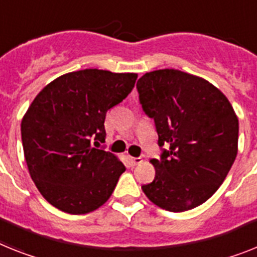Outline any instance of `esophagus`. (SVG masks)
I'll use <instances>...</instances> for the list:
<instances>
[{
	"instance_id": "1",
	"label": "esophagus",
	"mask_w": 257,
	"mask_h": 257,
	"mask_svg": "<svg viewBox=\"0 0 257 257\" xmlns=\"http://www.w3.org/2000/svg\"><path fill=\"white\" fill-rule=\"evenodd\" d=\"M131 163H132L133 166H136V165H139V163H141L142 162V159L140 158V157H131Z\"/></svg>"
}]
</instances>
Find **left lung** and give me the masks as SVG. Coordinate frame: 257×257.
<instances>
[{
  "label": "left lung",
  "instance_id": "obj_1",
  "mask_svg": "<svg viewBox=\"0 0 257 257\" xmlns=\"http://www.w3.org/2000/svg\"><path fill=\"white\" fill-rule=\"evenodd\" d=\"M137 91L144 112L154 118L162 149L161 159L150 161L154 180L142 191L169 212L201 205L223 183L238 154L232 105L212 83L176 69L146 73Z\"/></svg>",
  "mask_w": 257,
  "mask_h": 257
}]
</instances>
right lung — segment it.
<instances>
[{
	"mask_svg": "<svg viewBox=\"0 0 257 257\" xmlns=\"http://www.w3.org/2000/svg\"><path fill=\"white\" fill-rule=\"evenodd\" d=\"M136 79V73L85 69L56 78L34 99L21 124L23 152L51 205L86 214L112 195L125 166L98 146L105 140V113L129 95Z\"/></svg>",
	"mask_w": 257,
	"mask_h": 257,
	"instance_id": "add662e5",
	"label": "right lung"
}]
</instances>
